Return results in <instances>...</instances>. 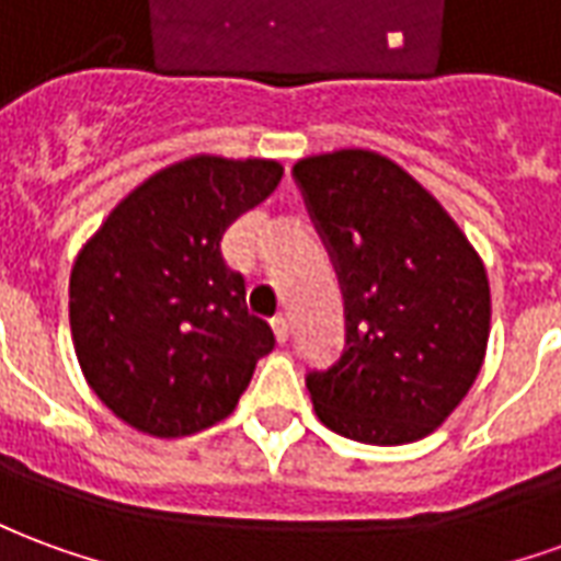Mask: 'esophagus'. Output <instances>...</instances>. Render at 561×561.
<instances>
[{"instance_id": "34e87169", "label": "esophagus", "mask_w": 561, "mask_h": 561, "mask_svg": "<svg viewBox=\"0 0 561 561\" xmlns=\"http://www.w3.org/2000/svg\"><path fill=\"white\" fill-rule=\"evenodd\" d=\"M270 324H273V333H276V340L288 342V333H291V328H288V318L276 316L273 321H270Z\"/></svg>"}]
</instances>
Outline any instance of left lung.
<instances>
[{"instance_id": "8db88e82", "label": "left lung", "mask_w": 561, "mask_h": 561, "mask_svg": "<svg viewBox=\"0 0 561 561\" xmlns=\"http://www.w3.org/2000/svg\"><path fill=\"white\" fill-rule=\"evenodd\" d=\"M345 297V352L306 388L318 421L364 445H409L447 421L481 373L490 282L447 209L373 149L294 164Z\"/></svg>"}]
</instances>
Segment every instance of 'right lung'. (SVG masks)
<instances>
[{
	"instance_id": "right-lung-1",
	"label": "right lung",
	"mask_w": 561,
	"mask_h": 561,
	"mask_svg": "<svg viewBox=\"0 0 561 561\" xmlns=\"http://www.w3.org/2000/svg\"><path fill=\"white\" fill-rule=\"evenodd\" d=\"M273 159L192 156L128 192L75 257L71 342L92 393L156 438L225 421L276 336L221 257L228 225L279 185Z\"/></svg>"
}]
</instances>
